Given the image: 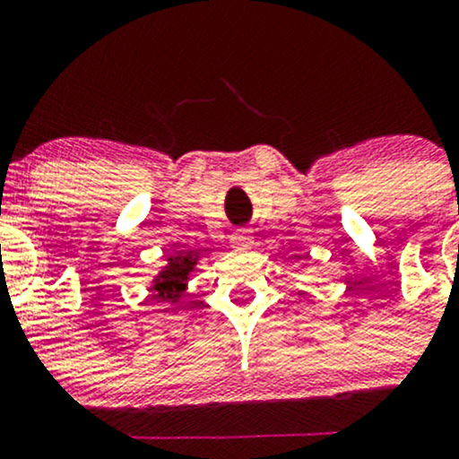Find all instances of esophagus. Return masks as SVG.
<instances>
[{
  "label": "esophagus",
  "instance_id": "1",
  "mask_svg": "<svg viewBox=\"0 0 459 459\" xmlns=\"http://www.w3.org/2000/svg\"><path fill=\"white\" fill-rule=\"evenodd\" d=\"M230 244H233V246H250L252 237L246 229H239V230H235V233H233V241H230Z\"/></svg>",
  "mask_w": 459,
  "mask_h": 459
}]
</instances>
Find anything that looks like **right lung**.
Segmentation results:
<instances>
[{"mask_svg": "<svg viewBox=\"0 0 459 459\" xmlns=\"http://www.w3.org/2000/svg\"><path fill=\"white\" fill-rule=\"evenodd\" d=\"M200 256L196 250H178L166 256V265L152 278L151 291L161 302L178 304V299L186 296L187 282L192 273L196 272Z\"/></svg>", "mask_w": 459, "mask_h": 459, "instance_id": "add662e5", "label": "right lung"}]
</instances>
